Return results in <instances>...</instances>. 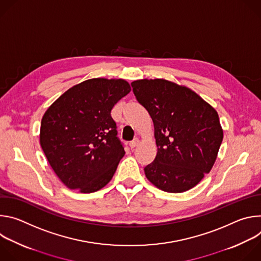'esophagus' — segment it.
<instances>
[{"instance_id": "esophagus-1", "label": "esophagus", "mask_w": 261, "mask_h": 261, "mask_svg": "<svg viewBox=\"0 0 261 261\" xmlns=\"http://www.w3.org/2000/svg\"><path fill=\"white\" fill-rule=\"evenodd\" d=\"M138 142H139L138 138H134L132 141H130L129 145H130V147H131V148H134L135 146H137V145H138Z\"/></svg>"}]
</instances>
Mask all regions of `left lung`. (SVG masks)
Instances as JSON below:
<instances>
[{
  "label": "left lung",
  "instance_id": "obj_1",
  "mask_svg": "<svg viewBox=\"0 0 261 261\" xmlns=\"http://www.w3.org/2000/svg\"><path fill=\"white\" fill-rule=\"evenodd\" d=\"M151 116L158 152L144 167L147 179L170 193L185 192L208 173L223 140L217 111L190 89L165 80L131 84Z\"/></svg>",
  "mask_w": 261,
  "mask_h": 261
}]
</instances>
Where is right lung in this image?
Masks as SVG:
<instances>
[{
  "label": "right lung",
  "mask_w": 261,
  "mask_h": 261,
  "mask_svg": "<svg viewBox=\"0 0 261 261\" xmlns=\"http://www.w3.org/2000/svg\"><path fill=\"white\" fill-rule=\"evenodd\" d=\"M130 91L124 80L93 79L69 89L46 110L40 144L69 189L96 192L114 176L125 151L110 111Z\"/></svg>",
  "instance_id": "obj_1"
}]
</instances>
